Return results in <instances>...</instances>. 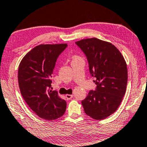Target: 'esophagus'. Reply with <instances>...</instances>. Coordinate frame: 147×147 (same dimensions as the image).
<instances>
[{
  "label": "esophagus",
  "instance_id": "obj_1",
  "mask_svg": "<svg viewBox=\"0 0 147 147\" xmlns=\"http://www.w3.org/2000/svg\"><path fill=\"white\" fill-rule=\"evenodd\" d=\"M66 98H67V99H68V100H70V99H71L74 96L73 94H67L66 95Z\"/></svg>",
  "mask_w": 147,
  "mask_h": 147
}]
</instances>
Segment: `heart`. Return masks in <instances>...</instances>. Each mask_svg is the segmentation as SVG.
<instances>
[{"mask_svg":"<svg viewBox=\"0 0 147 147\" xmlns=\"http://www.w3.org/2000/svg\"><path fill=\"white\" fill-rule=\"evenodd\" d=\"M78 59H80V58L78 57H74L73 58V61H76V60H78Z\"/></svg>","mask_w":147,"mask_h":147,"instance_id":"heart-1","label":"heart"}]
</instances>
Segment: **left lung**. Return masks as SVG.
<instances>
[{
    "mask_svg": "<svg viewBox=\"0 0 147 147\" xmlns=\"http://www.w3.org/2000/svg\"><path fill=\"white\" fill-rule=\"evenodd\" d=\"M75 44L86 56L90 76L96 87L81 101L84 112L95 120L114 113L125 94L128 72L123 56L114 45L96 38Z\"/></svg>",
    "mask_w": 147,
    "mask_h": 147,
    "instance_id": "8db88e82",
    "label": "left lung"
}]
</instances>
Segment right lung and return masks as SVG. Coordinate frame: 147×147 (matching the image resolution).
Listing matches in <instances>:
<instances>
[{
    "label": "right lung",
    "instance_id": "1",
    "mask_svg": "<svg viewBox=\"0 0 147 147\" xmlns=\"http://www.w3.org/2000/svg\"><path fill=\"white\" fill-rule=\"evenodd\" d=\"M67 47V44L40 45L26 54L19 65L18 80L22 96L42 119L55 120L65 113L66 101L51 88L56 62Z\"/></svg>",
    "mask_w": 147,
    "mask_h": 147
}]
</instances>
